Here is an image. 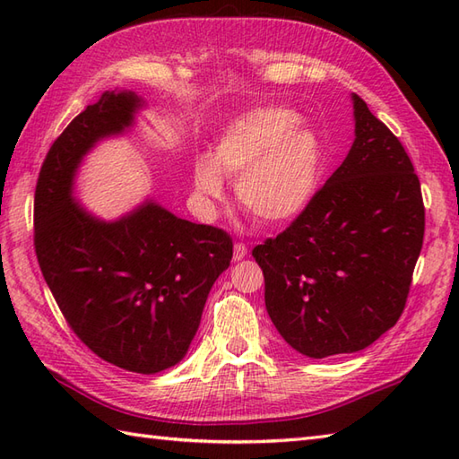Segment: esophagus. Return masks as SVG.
<instances>
[{
    "mask_svg": "<svg viewBox=\"0 0 459 459\" xmlns=\"http://www.w3.org/2000/svg\"><path fill=\"white\" fill-rule=\"evenodd\" d=\"M248 255V248L245 242H235V260H242Z\"/></svg>",
    "mask_w": 459,
    "mask_h": 459,
    "instance_id": "esophagus-1",
    "label": "esophagus"
}]
</instances>
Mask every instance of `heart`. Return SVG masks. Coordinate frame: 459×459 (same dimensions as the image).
Wrapping results in <instances>:
<instances>
[{"mask_svg": "<svg viewBox=\"0 0 459 459\" xmlns=\"http://www.w3.org/2000/svg\"><path fill=\"white\" fill-rule=\"evenodd\" d=\"M296 112L252 110L229 124L211 160L193 168V185L204 209L222 195V178L235 179L240 209L262 224L294 221L314 197L321 152L316 135L298 128Z\"/></svg>", "mask_w": 459, "mask_h": 459, "instance_id": "b5f03b06", "label": "heart"}]
</instances>
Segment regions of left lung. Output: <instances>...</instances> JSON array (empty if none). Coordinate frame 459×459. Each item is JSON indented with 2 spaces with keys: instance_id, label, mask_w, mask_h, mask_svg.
Listing matches in <instances>:
<instances>
[{
  "instance_id": "left-lung-1",
  "label": "left lung",
  "mask_w": 459,
  "mask_h": 459,
  "mask_svg": "<svg viewBox=\"0 0 459 459\" xmlns=\"http://www.w3.org/2000/svg\"><path fill=\"white\" fill-rule=\"evenodd\" d=\"M355 142L307 207L255 247L272 324L299 353H355L406 307L424 242L420 179L401 140L353 94Z\"/></svg>"
}]
</instances>
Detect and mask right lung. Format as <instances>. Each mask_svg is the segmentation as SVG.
Here are the masks:
<instances>
[{
  "mask_svg": "<svg viewBox=\"0 0 459 459\" xmlns=\"http://www.w3.org/2000/svg\"><path fill=\"white\" fill-rule=\"evenodd\" d=\"M138 106L132 92H104L53 142L35 187L33 245L74 335L106 363L152 375L187 353L214 280L230 264L232 238L155 203L100 222L73 201L82 155L130 126Z\"/></svg>",
  "mask_w": 459,
  "mask_h": 459,
  "instance_id": "1",
  "label": "right lung"
}]
</instances>
